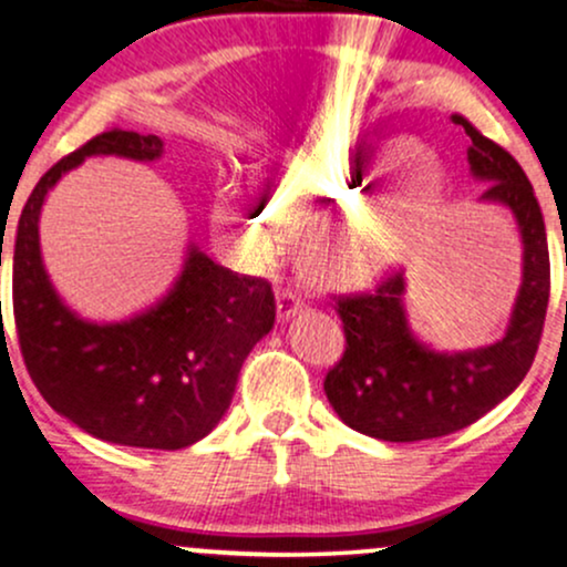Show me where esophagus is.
Returning a JSON list of instances; mask_svg holds the SVG:
<instances>
[{"instance_id": "34e87169", "label": "esophagus", "mask_w": 567, "mask_h": 567, "mask_svg": "<svg viewBox=\"0 0 567 567\" xmlns=\"http://www.w3.org/2000/svg\"><path fill=\"white\" fill-rule=\"evenodd\" d=\"M301 306H303V301L292 290H288V288L277 290V317L279 320H290L292 315H298V311H301Z\"/></svg>"}]
</instances>
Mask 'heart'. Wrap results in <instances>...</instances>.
Masks as SVG:
<instances>
[{"instance_id":"1","label":"heart","mask_w":567,"mask_h":567,"mask_svg":"<svg viewBox=\"0 0 567 567\" xmlns=\"http://www.w3.org/2000/svg\"><path fill=\"white\" fill-rule=\"evenodd\" d=\"M413 141L381 148L324 143L275 175L261 199L239 181L218 186L213 220L247 266H269L282 252L285 229L303 234L336 213L303 243V271L324 288H357L375 279L421 239L445 202L437 159L415 154Z\"/></svg>"}]
</instances>
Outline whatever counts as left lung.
Returning <instances> with one entry per match:
<instances>
[{"label":"left lung","mask_w":567,"mask_h":567,"mask_svg":"<svg viewBox=\"0 0 567 567\" xmlns=\"http://www.w3.org/2000/svg\"><path fill=\"white\" fill-rule=\"evenodd\" d=\"M470 135V165L487 181L483 202L509 207L523 234V285L506 336L491 347L442 354L410 333L402 271L370 292L336 298L347 349L324 375V394L347 426L383 442L445 437L483 419L525 379L549 306V245L542 207L506 148L458 116Z\"/></svg>","instance_id":"1"}]
</instances>
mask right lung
<instances>
[{"instance_id":"add662e5","label":"right lung","mask_w":567,"mask_h":567,"mask_svg":"<svg viewBox=\"0 0 567 567\" xmlns=\"http://www.w3.org/2000/svg\"><path fill=\"white\" fill-rule=\"evenodd\" d=\"M95 154L152 162L162 141L106 130L39 178L12 245L18 343L39 394L82 432L114 445L181 451L210 434L229 408L245 357L275 324V292L264 277L224 269L192 245L157 306L127 322L80 320L42 266L39 213L61 175Z\"/></svg>"}]
</instances>
